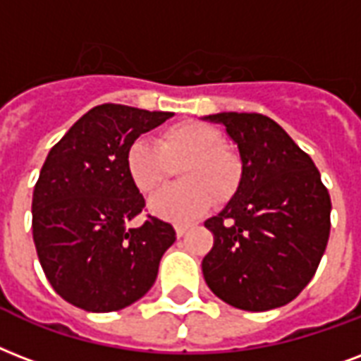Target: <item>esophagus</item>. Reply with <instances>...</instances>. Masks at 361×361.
Instances as JSON below:
<instances>
[{"label":"esophagus","mask_w":361,"mask_h":361,"mask_svg":"<svg viewBox=\"0 0 361 361\" xmlns=\"http://www.w3.org/2000/svg\"><path fill=\"white\" fill-rule=\"evenodd\" d=\"M189 227H191L189 224H176V235L183 236L189 231Z\"/></svg>","instance_id":"34e87169"}]
</instances>
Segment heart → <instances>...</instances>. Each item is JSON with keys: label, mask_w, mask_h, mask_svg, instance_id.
<instances>
[{"label": "heart", "mask_w": 361, "mask_h": 361, "mask_svg": "<svg viewBox=\"0 0 361 361\" xmlns=\"http://www.w3.org/2000/svg\"><path fill=\"white\" fill-rule=\"evenodd\" d=\"M126 170L144 195L157 191L178 170L181 183L166 187L151 199L153 214L187 221L208 210L212 200L225 204L242 183V161L224 145L221 132L204 123H180L157 134L155 144L137 137L126 151Z\"/></svg>", "instance_id": "heart-1"}]
</instances>
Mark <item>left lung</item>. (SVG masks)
I'll use <instances>...</instances> for the list:
<instances>
[{
    "label": "left lung",
    "mask_w": 361,
    "mask_h": 361,
    "mask_svg": "<svg viewBox=\"0 0 361 361\" xmlns=\"http://www.w3.org/2000/svg\"><path fill=\"white\" fill-rule=\"evenodd\" d=\"M238 145L242 183L204 224L214 246L202 259L208 288L252 312L284 307L314 276L331 229V199L314 162L261 114H216Z\"/></svg>",
    "instance_id": "left-lung-1"
}]
</instances>
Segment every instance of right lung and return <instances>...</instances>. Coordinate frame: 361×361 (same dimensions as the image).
I'll return each mask as SVG.
<instances>
[{
	"label": "right lung",
	"instance_id": "1",
	"mask_svg": "<svg viewBox=\"0 0 361 361\" xmlns=\"http://www.w3.org/2000/svg\"><path fill=\"white\" fill-rule=\"evenodd\" d=\"M169 117L102 104L47 155L32 199L34 244L52 290L79 309L111 312L144 297L174 244V227L149 214L144 225L126 227L145 208L126 170V151Z\"/></svg>",
	"mask_w": 361,
	"mask_h": 361
}]
</instances>
